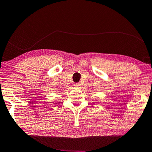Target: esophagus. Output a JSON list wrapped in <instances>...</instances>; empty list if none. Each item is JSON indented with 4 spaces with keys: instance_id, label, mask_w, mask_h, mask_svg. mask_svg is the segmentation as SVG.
Masks as SVG:
<instances>
[{
    "instance_id": "1",
    "label": "esophagus",
    "mask_w": 152,
    "mask_h": 152,
    "mask_svg": "<svg viewBox=\"0 0 152 152\" xmlns=\"http://www.w3.org/2000/svg\"><path fill=\"white\" fill-rule=\"evenodd\" d=\"M74 86L76 88H80V85L79 83H75L74 85Z\"/></svg>"
}]
</instances>
